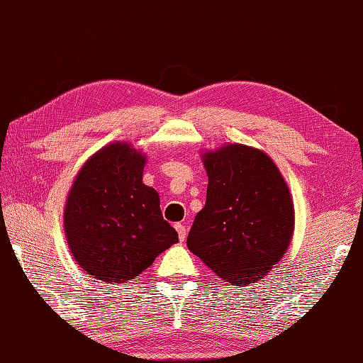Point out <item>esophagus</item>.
I'll use <instances>...</instances> for the list:
<instances>
[{
    "label": "esophagus",
    "mask_w": 363,
    "mask_h": 363,
    "mask_svg": "<svg viewBox=\"0 0 363 363\" xmlns=\"http://www.w3.org/2000/svg\"><path fill=\"white\" fill-rule=\"evenodd\" d=\"M174 229L177 230V237H179V240H181V242L186 240V237H187V228L184 226V225H181V223H176Z\"/></svg>",
    "instance_id": "1"
}]
</instances>
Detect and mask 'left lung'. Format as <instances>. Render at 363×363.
Here are the masks:
<instances>
[{"mask_svg":"<svg viewBox=\"0 0 363 363\" xmlns=\"http://www.w3.org/2000/svg\"><path fill=\"white\" fill-rule=\"evenodd\" d=\"M209 184L189 250L228 284L260 281L287 252L295 207L279 168L265 151L228 143L201 152Z\"/></svg>","mask_w":363,"mask_h":363,"instance_id":"1","label":"left lung"}]
</instances>
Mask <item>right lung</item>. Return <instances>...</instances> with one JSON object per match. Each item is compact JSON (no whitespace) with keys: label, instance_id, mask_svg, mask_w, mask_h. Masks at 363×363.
Returning a JSON list of instances; mask_svg holds the SVG:
<instances>
[{"label":"right lung","instance_id":"add662e5","mask_svg":"<svg viewBox=\"0 0 363 363\" xmlns=\"http://www.w3.org/2000/svg\"><path fill=\"white\" fill-rule=\"evenodd\" d=\"M146 154L128 142L103 146L68 190L64 230L73 259L106 284H125L177 242L159 194L143 184Z\"/></svg>","mask_w":363,"mask_h":363}]
</instances>
